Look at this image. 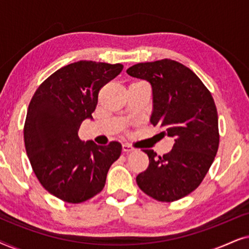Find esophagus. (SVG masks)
Returning a JSON list of instances; mask_svg holds the SVG:
<instances>
[{
    "label": "esophagus",
    "mask_w": 249,
    "mask_h": 249,
    "mask_svg": "<svg viewBox=\"0 0 249 249\" xmlns=\"http://www.w3.org/2000/svg\"><path fill=\"white\" fill-rule=\"evenodd\" d=\"M134 147H132L131 145H129V144H124L122 145V152H124V153H130V152H132L134 151Z\"/></svg>",
    "instance_id": "34e87169"
}]
</instances>
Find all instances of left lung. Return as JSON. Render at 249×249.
<instances>
[{
    "mask_svg": "<svg viewBox=\"0 0 249 249\" xmlns=\"http://www.w3.org/2000/svg\"><path fill=\"white\" fill-rule=\"evenodd\" d=\"M127 73L151 84V124L163 129L162 136L175 138L173 148L163 156L142 151L149 164L136 181L154 199L175 202L200 185L215 158L220 141L215 103L202 80L177 61L137 63Z\"/></svg>",
    "mask_w": 249,
    "mask_h": 249,
    "instance_id": "left-lung-1",
    "label": "left lung"
}]
</instances>
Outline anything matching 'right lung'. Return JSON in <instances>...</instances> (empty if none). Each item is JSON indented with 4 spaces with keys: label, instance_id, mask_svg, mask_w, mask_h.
<instances>
[{
    "label": "right lung",
    "instance_id": "add662e5",
    "mask_svg": "<svg viewBox=\"0 0 249 249\" xmlns=\"http://www.w3.org/2000/svg\"><path fill=\"white\" fill-rule=\"evenodd\" d=\"M122 69L120 63H70L44 80L30 101L23 128L27 155L40 185L64 202L83 203L101 193L120 158V142H85L78 131L93 118L98 91Z\"/></svg>",
    "mask_w": 249,
    "mask_h": 249
}]
</instances>
